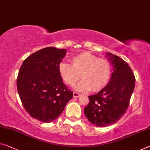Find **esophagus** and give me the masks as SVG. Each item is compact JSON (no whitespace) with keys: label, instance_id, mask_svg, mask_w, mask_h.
Segmentation results:
<instances>
[{"label":"esophagus","instance_id":"1","mask_svg":"<svg viewBox=\"0 0 150 150\" xmlns=\"http://www.w3.org/2000/svg\"><path fill=\"white\" fill-rule=\"evenodd\" d=\"M73 96H74V98H78L80 96V94L78 93H76V92H74Z\"/></svg>","mask_w":150,"mask_h":150}]
</instances>
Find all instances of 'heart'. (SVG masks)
I'll return each instance as SVG.
<instances>
[{"label": "heart", "mask_w": 150, "mask_h": 150, "mask_svg": "<svg viewBox=\"0 0 150 150\" xmlns=\"http://www.w3.org/2000/svg\"><path fill=\"white\" fill-rule=\"evenodd\" d=\"M71 64L60 63L59 73L64 82L70 86L77 84L79 91L98 92L109 83L111 76L112 67L110 62L104 58H98L88 52H84L72 57Z\"/></svg>", "instance_id": "obj_1"}]
</instances>
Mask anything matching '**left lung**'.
<instances>
[{
  "label": "left lung",
  "instance_id": "obj_1",
  "mask_svg": "<svg viewBox=\"0 0 150 150\" xmlns=\"http://www.w3.org/2000/svg\"><path fill=\"white\" fill-rule=\"evenodd\" d=\"M107 56L114 68L110 81L99 93L88 96L89 103L84 110L88 120L98 127L112 125L121 119L135 88V78L129 64L110 53Z\"/></svg>",
  "mask_w": 150,
  "mask_h": 150
}]
</instances>
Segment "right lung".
<instances>
[{"label": "right lung", "mask_w": 150, "mask_h": 150, "mask_svg": "<svg viewBox=\"0 0 150 150\" xmlns=\"http://www.w3.org/2000/svg\"><path fill=\"white\" fill-rule=\"evenodd\" d=\"M66 50L45 47L27 57L17 79L22 105L32 118L43 123L56 119L72 98L73 92L63 82L59 65Z\"/></svg>", "instance_id": "add662e5"}]
</instances>
